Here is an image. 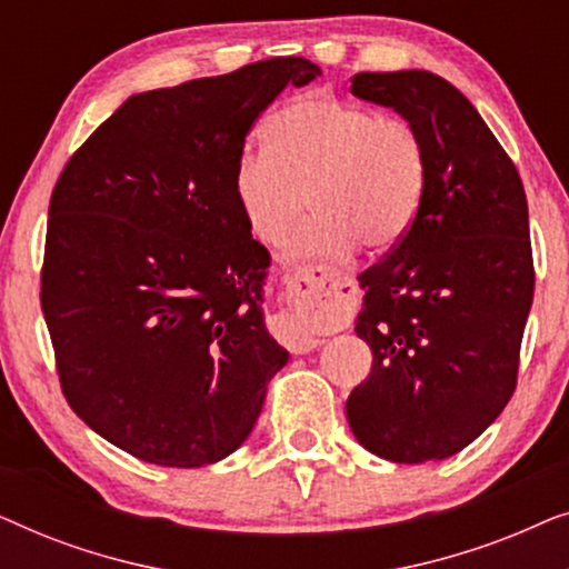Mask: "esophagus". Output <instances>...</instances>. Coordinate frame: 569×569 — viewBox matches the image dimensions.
<instances>
[{
  "mask_svg": "<svg viewBox=\"0 0 569 569\" xmlns=\"http://www.w3.org/2000/svg\"><path fill=\"white\" fill-rule=\"evenodd\" d=\"M329 277L321 269L298 271L287 279V308L274 323L277 339L292 352H310L321 345L323 310L329 306Z\"/></svg>",
  "mask_w": 569,
  "mask_h": 569,
  "instance_id": "1",
  "label": "esophagus"
}]
</instances>
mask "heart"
Instances as JSON below:
<instances>
[{
	"label": "heart",
	"instance_id": "obj_1",
	"mask_svg": "<svg viewBox=\"0 0 569 569\" xmlns=\"http://www.w3.org/2000/svg\"><path fill=\"white\" fill-rule=\"evenodd\" d=\"M263 150L232 168L240 214L277 246L302 209L316 214L290 240L292 256L339 259L362 243L388 251L422 207L430 154L415 123L331 96H302L263 121Z\"/></svg>",
	"mask_w": 569,
	"mask_h": 569
}]
</instances>
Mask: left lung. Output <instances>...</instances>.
Segmentation results:
<instances>
[{
  "mask_svg": "<svg viewBox=\"0 0 569 569\" xmlns=\"http://www.w3.org/2000/svg\"><path fill=\"white\" fill-rule=\"evenodd\" d=\"M352 92L415 123L430 176L407 236L360 274L355 331L372 370L349 393L347 419L386 461H440L477 440L516 391L536 282L523 181L442 77L360 72Z\"/></svg>",
  "mask_w": 569,
  "mask_h": 569,
  "instance_id": "8db88e82",
  "label": "left lung"
}]
</instances>
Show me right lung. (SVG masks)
Instances as JSON below:
<instances>
[{
  "label": "right lung",
  "instance_id": "1",
  "mask_svg": "<svg viewBox=\"0 0 569 569\" xmlns=\"http://www.w3.org/2000/svg\"><path fill=\"white\" fill-rule=\"evenodd\" d=\"M302 57L131 96L61 170L49 201L41 310L61 393L147 463L230 456L287 349L267 333L269 251L240 214L232 168Z\"/></svg>",
  "mask_w": 569,
  "mask_h": 569
}]
</instances>
